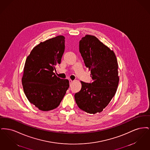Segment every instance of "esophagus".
Here are the masks:
<instances>
[{"label": "esophagus", "instance_id": "34e87169", "mask_svg": "<svg viewBox=\"0 0 150 150\" xmlns=\"http://www.w3.org/2000/svg\"><path fill=\"white\" fill-rule=\"evenodd\" d=\"M73 81H74L72 80H69V83H70V85L73 83Z\"/></svg>", "mask_w": 150, "mask_h": 150}]
</instances>
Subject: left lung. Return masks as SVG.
<instances>
[{
    "label": "left lung",
    "mask_w": 150,
    "mask_h": 150,
    "mask_svg": "<svg viewBox=\"0 0 150 150\" xmlns=\"http://www.w3.org/2000/svg\"><path fill=\"white\" fill-rule=\"evenodd\" d=\"M79 51L91 71L92 83L81 81L75 94L78 107L91 114L100 112L114 97L119 81L118 64L114 51L96 36L86 35L79 42Z\"/></svg>",
    "instance_id": "left-lung-1"
}]
</instances>
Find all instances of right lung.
Instances as JSON below:
<instances>
[{
    "label": "right lung",
    "instance_id": "add662e5",
    "mask_svg": "<svg viewBox=\"0 0 150 150\" xmlns=\"http://www.w3.org/2000/svg\"><path fill=\"white\" fill-rule=\"evenodd\" d=\"M64 39L57 36L39 43L25 64L22 78L24 93L29 102L41 111L57 108L69 87V80L61 79L53 72L61 63Z\"/></svg>",
    "mask_w": 150,
    "mask_h": 150
}]
</instances>
